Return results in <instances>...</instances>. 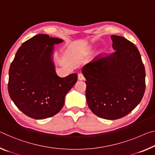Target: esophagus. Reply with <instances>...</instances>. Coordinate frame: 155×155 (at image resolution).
Here are the masks:
<instances>
[{
	"label": "esophagus",
	"mask_w": 155,
	"mask_h": 155,
	"mask_svg": "<svg viewBox=\"0 0 155 155\" xmlns=\"http://www.w3.org/2000/svg\"><path fill=\"white\" fill-rule=\"evenodd\" d=\"M78 80L82 81V80L85 79V77H84V76H83V74L80 73V74H78Z\"/></svg>",
	"instance_id": "34e87169"
}]
</instances>
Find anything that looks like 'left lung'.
I'll use <instances>...</instances> for the list:
<instances>
[{"label":"left lung","mask_w":155,"mask_h":155,"mask_svg":"<svg viewBox=\"0 0 155 155\" xmlns=\"http://www.w3.org/2000/svg\"><path fill=\"white\" fill-rule=\"evenodd\" d=\"M115 51L85 65L86 100L94 114L114 120L133 110L143 97L146 72L138 49L123 36L112 35Z\"/></svg>","instance_id":"1"}]
</instances>
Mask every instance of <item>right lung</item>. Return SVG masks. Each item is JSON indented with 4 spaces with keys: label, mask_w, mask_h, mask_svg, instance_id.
<instances>
[{
    "label": "right lung",
    "mask_w": 155,
    "mask_h": 155,
    "mask_svg": "<svg viewBox=\"0 0 155 155\" xmlns=\"http://www.w3.org/2000/svg\"><path fill=\"white\" fill-rule=\"evenodd\" d=\"M62 42L47 34L34 36L22 44L9 68L11 99L32 119H46L60 112L66 94L77 81L75 73L64 78L56 74L54 45Z\"/></svg>",
    "instance_id": "obj_1"
}]
</instances>
